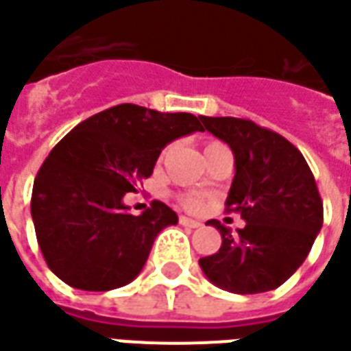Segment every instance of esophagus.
Instances as JSON below:
<instances>
[{"instance_id":"34e87169","label":"esophagus","mask_w":351,"mask_h":351,"mask_svg":"<svg viewBox=\"0 0 351 351\" xmlns=\"http://www.w3.org/2000/svg\"><path fill=\"white\" fill-rule=\"evenodd\" d=\"M178 223L182 226H190V228H197V226H202L199 221H194V219H188V217H180L178 219Z\"/></svg>"}]
</instances>
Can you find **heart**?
<instances>
[{"mask_svg": "<svg viewBox=\"0 0 351 351\" xmlns=\"http://www.w3.org/2000/svg\"><path fill=\"white\" fill-rule=\"evenodd\" d=\"M217 144H219V142H209L206 149H209V147H213V145ZM178 204L182 207H186V209H190V211H195V209H199V206H202L199 197H195V195H178Z\"/></svg>", "mask_w": 351, "mask_h": 351, "instance_id": "heart-1", "label": "heart"}]
</instances>
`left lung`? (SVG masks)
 <instances>
[{"label":"left lung","instance_id":"obj_1","mask_svg":"<svg viewBox=\"0 0 351 351\" xmlns=\"http://www.w3.org/2000/svg\"><path fill=\"white\" fill-rule=\"evenodd\" d=\"M213 136L230 145L236 175L226 211L245 221L236 234L211 219L223 236L199 267L219 288L232 294L275 290L306 261L323 226V202L313 173L294 144L247 119L202 117Z\"/></svg>","mask_w":351,"mask_h":351}]
</instances>
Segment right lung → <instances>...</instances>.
<instances>
[{"label":"right lung","instance_id":"add662e5","mask_svg":"<svg viewBox=\"0 0 351 351\" xmlns=\"http://www.w3.org/2000/svg\"><path fill=\"white\" fill-rule=\"evenodd\" d=\"M202 117L121 104L75 126L40 167L30 213L47 267L78 290L107 292L132 282L157 234L178 217L163 202L142 215L123 197L154 173L161 149Z\"/></svg>","mask_w":351,"mask_h":351}]
</instances>
